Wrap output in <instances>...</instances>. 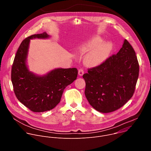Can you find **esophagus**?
<instances>
[{
	"instance_id": "1",
	"label": "esophagus",
	"mask_w": 151,
	"mask_h": 151,
	"mask_svg": "<svg viewBox=\"0 0 151 151\" xmlns=\"http://www.w3.org/2000/svg\"><path fill=\"white\" fill-rule=\"evenodd\" d=\"M84 70H83V68L79 69V70H78V74H79L80 76H83V75L84 74Z\"/></svg>"
}]
</instances>
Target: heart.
<instances>
[{
  "mask_svg": "<svg viewBox=\"0 0 151 151\" xmlns=\"http://www.w3.org/2000/svg\"><path fill=\"white\" fill-rule=\"evenodd\" d=\"M102 42V38L95 37L79 46L78 49L84 52L92 49L84 58L83 61L85 65L88 66L98 65L108 58L112 49L111 43Z\"/></svg>",
  "mask_w": 151,
  "mask_h": 151,
  "instance_id": "b5f03b06",
  "label": "heart"
}]
</instances>
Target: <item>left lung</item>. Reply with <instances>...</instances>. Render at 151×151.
Wrapping results in <instances>:
<instances>
[{
    "label": "left lung",
    "mask_w": 151,
    "mask_h": 151,
    "mask_svg": "<svg viewBox=\"0 0 151 151\" xmlns=\"http://www.w3.org/2000/svg\"><path fill=\"white\" fill-rule=\"evenodd\" d=\"M139 76L135 52L125 40L116 55L101 65L88 69L83 77L85 95L89 104L101 113H110L122 107L132 96Z\"/></svg>",
    "instance_id": "left-lung-1"
}]
</instances>
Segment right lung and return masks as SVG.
<instances>
[{
	"mask_svg": "<svg viewBox=\"0 0 151 151\" xmlns=\"http://www.w3.org/2000/svg\"><path fill=\"white\" fill-rule=\"evenodd\" d=\"M46 32L32 35L24 39L15 56L11 79L18 100L34 112H43L56 107L65 87L76 80V68H57L46 75L38 76L29 71L25 60L30 39L46 38Z\"/></svg>",
	"mask_w": 151,
	"mask_h": 151,
	"instance_id": "right-lung-1",
	"label": "right lung"
}]
</instances>
